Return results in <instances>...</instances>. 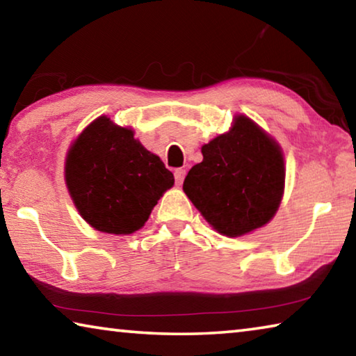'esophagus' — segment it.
Returning a JSON list of instances; mask_svg holds the SVG:
<instances>
[{
  "mask_svg": "<svg viewBox=\"0 0 356 356\" xmlns=\"http://www.w3.org/2000/svg\"><path fill=\"white\" fill-rule=\"evenodd\" d=\"M185 174H186V171L182 170V168H179V170L174 171V179H176V184H177V185H180V184L184 182Z\"/></svg>",
  "mask_w": 356,
  "mask_h": 356,
  "instance_id": "obj_1",
  "label": "esophagus"
}]
</instances>
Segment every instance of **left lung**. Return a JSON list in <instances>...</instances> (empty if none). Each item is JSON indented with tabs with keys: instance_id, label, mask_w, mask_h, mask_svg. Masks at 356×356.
<instances>
[{
	"instance_id": "left-lung-1",
	"label": "left lung",
	"mask_w": 356,
	"mask_h": 356,
	"mask_svg": "<svg viewBox=\"0 0 356 356\" xmlns=\"http://www.w3.org/2000/svg\"><path fill=\"white\" fill-rule=\"evenodd\" d=\"M202 161L191 168L184 191L222 236H245L273 218L284 193L280 144L238 114L227 134L204 144Z\"/></svg>"
}]
</instances>
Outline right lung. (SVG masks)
Returning a JSON list of instances; mask_svg holds the SVG:
<instances>
[{
  "label": "right lung",
  "mask_w": 356,
  "mask_h": 356,
  "mask_svg": "<svg viewBox=\"0 0 356 356\" xmlns=\"http://www.w3.org/2000/svg\"><path fill=\"white\" fill-rule=\"evenodd\" d=\"M65 184L83 220L100 232L127 236L144 226L174 176L134 130L100 116L70 146Z\"/></svg>",
  "instance_id": "right-lung-1"
}]
</instances>
